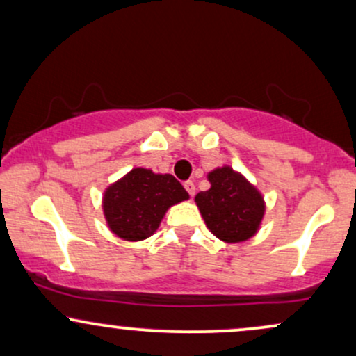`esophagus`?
<instances>
[{
    "mask_svg": "<svg viewBox=\"0 0 356 356\" xmlns=\"http://www.w3.org/2000/svg\"><path fill=\"white\" fill-rule=\"evenodd\" d=\"M184 187H186V191L189 192L191 197H194V194H195V184L192 182V181H186V182H184Z\"/></svg>",
    "mask_w": 356,
    "mask_h": 356,
    "instance_id": "obj_1",
    "label": "esophagus"
}]
</instances>
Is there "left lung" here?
Segmentation results:
<instances>
[{
    "mask_svg": "<svg viewBox=\"0 0 356 356\" xmlns=\"http://www.w3.org/2000/svg\"><path fill=\"white\" fill-rule=\"evenodd\" d=\"M209 191L195 195L207 227L226 243H241L256 234L264 214L263 195L231 167L216 169L207 175Z\"/></svg>",
    "mask_w": 356,
    "mask_h": 356,
    "instance_id": "8db88e82",
    "label": "left lung"
}]
</instances>
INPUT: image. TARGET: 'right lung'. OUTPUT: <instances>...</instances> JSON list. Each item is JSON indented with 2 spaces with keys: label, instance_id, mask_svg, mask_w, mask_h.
I'll use <instances>...</instances> for the list:
<instances>
[{
  "label": "right lung",
  "instance_id": "right-lung-1",
  "mask_svg": "<svg viewBox=\"0 0 356 356\" xmlns=\"http://www.w3.org/2000/svg\"><path fill=\"white\" fill-rule=\"evenodd\" d=\"M186 199L189 194L174 175L134 169L105 192V219L118 238L142 241L157 231L170 206Z\"/></svg>",
  "mask_w": 356,
  "mask_h": 356
}]
</instances>
